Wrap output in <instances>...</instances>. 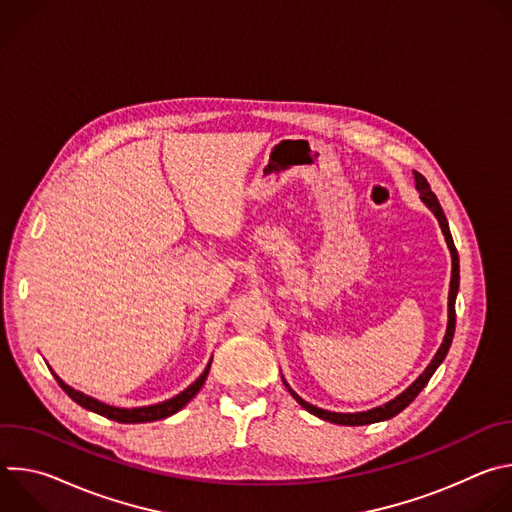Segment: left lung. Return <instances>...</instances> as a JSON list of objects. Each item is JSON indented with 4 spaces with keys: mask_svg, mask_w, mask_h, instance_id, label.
Here are the masks:
<instances>
[{
    "mask_svg": "<svg viewBox=\"0 0 512 512\" xmlns=\"http://www.w3.org/2000/svg\"><path fill=\"white\" fill-rule=\"evenodd\" d=\"M415 176V188L419 192V198L423 200V204L433 212V216L437 218V223H440L442 227V233L446 237V243H448V249H450V255H452V277H450V294H448V328H446V336H444V342L440 344V348H437L435 356L431 358V362L425 367V371L403 391L399 393L395 399L387 401L385 405H379V407H373L369 411H356V413H336V411H328V409H320L308 401H304L294 389H291L287 385V381L283 379L281 375V381L285 385V389L291 393V397H294L306 411H310L312 415L324 419V421H330V423H338V425H371V423H377V421H385V419H391L395 417L397 413H401L419 393L421 389L429 383L431 375L437 371V367L444 362L450 346H452V338H454V330H456V296H458V287H460V259H458V251L454 247V239H452V233H450V227H448V221H446V214L440 206V202H437L435 194L431 192L427 180L419 174V172H413Z\"/></svg>",
    "mask_w": 512,
    "mask_h": 512,
    "instance_id": "left-lung-1",
    "label": "left lung"
}]
</instances>
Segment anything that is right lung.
Masks as SVG:
<instances>
[{
    "label": "right lung",
    "mask_w": 512,
    "mask_h": 512,
    "mask_svg": "<svg viewBox=\"0 0 512 512\" xmlns=\"http://www.w3.org/2000/svg\"><path fill=\"white\" fill-rule=\"evenodd\" d=\"M210 362H212V358L208 360V364H206V369L202 371V375H200L190 387H186L182 393H178L176 397L166 399V401L156 403V405L133 407V409H123V407L107 405V403H103V401H99V399H95V397H91V395H85V393H81V391H77V389H72V387L66 385L54 371H52V375H54V379L58 381V385L62 387V391H64L72 401L79 403L81 407H85V409H89V411H93V413H99V415H103V417H107V419L119 421V423H145V421L166 419V417L178 413L186 403H190V401L194 399V395L202 389V385H204V381H206V377H208Z\"/></svg>",
    "instance_id": "1"
}]
</instances>
